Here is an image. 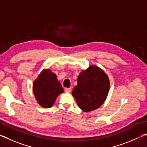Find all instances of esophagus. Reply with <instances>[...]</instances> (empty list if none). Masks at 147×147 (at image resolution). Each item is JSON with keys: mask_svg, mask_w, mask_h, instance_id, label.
Returning <instances> with one entry per match:
<instances>
[{"mask_svg": "<svg viewBox=\"0 0 147 147\" xmlns=\"http://www.w3.org/2000/svg\"><path fill=\"white\" fill-rule=\"evenodd\" d=\"M65 91L66 92H70L71 91V88H65Z\"/></svg>", "mask_w": 147, "mask_h": 147, "instance_id": "obj_1", "label": "esophagus"}]
</instances>
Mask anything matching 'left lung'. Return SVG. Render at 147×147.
Masks as SVG:
<instances>
[{"instance_id": "obj_1", "label": "left lung", "mask_w": 147, "mask_h": 147, "mask_svg": "<svg viewBox=\"0 0 147 147\" xmlns=\"http://www.w3.org/2000/svg\"><path fill=\"white\" fill-rule=\"evenodd\" d=\"M77 81L72 94L79 107L86 113L99 108L105 101L110 89L107 74L98 67L90 65L80 73Z\"/></svg>"}]
</instances>
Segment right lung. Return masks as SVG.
Listing matches in <instances>:
<instances>
[{
	"label": "right lung",
	"mask_w": 147,
	"mask_h": 147,
	"mask_svg": "<svg viewBox=\"0 0 147 147\" xmlns=\"http://www.w3.org/2000/svg\"><path fill=\"white\" fill-rule=\"evenodd\" d=\"M33 91L37 102L42 107L50 108L63 89L56 74L50 69H44L33 82Z\"/></svg>",
	"instance_id": "right-lung-1"
}]
</instances>
